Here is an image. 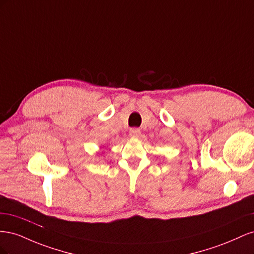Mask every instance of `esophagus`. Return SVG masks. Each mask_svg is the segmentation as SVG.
<instances>
[{
	"label": "esophagus",
	"mask_w": 254,
	"mask_h": 254,
	"mask_svg": "<svg viewBox=\"0 0 254 254\" xmlns=\"http://www.w3.org/2000/svg\"><path fill=\"white\" fill-rule=\"evenodd\" d=\"M129 135L131 136L132 139H137V137L141 135V130L137 129V128H132L131 130H130Z\"/></svg>",
	"instance_id": "34e87169"
}]
</instances>
